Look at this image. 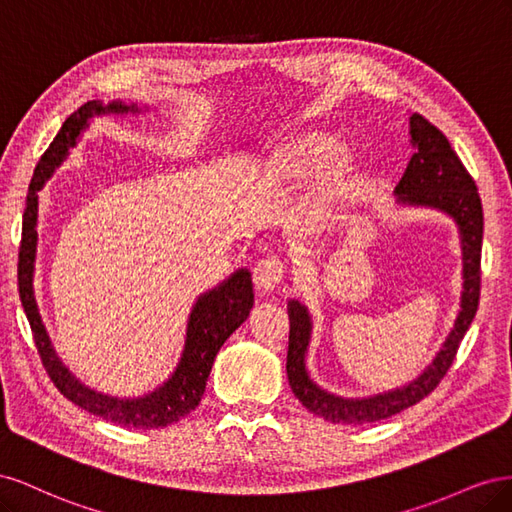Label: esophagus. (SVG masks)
I'll use <instances>...</instances> for the list:
<instances>
[{
    "mask_svg": "<svg viewBox=\"0 0 512 512\" xmlns=\"http://www.w3.org/2000/svg\"><path fill=\"white\" fill-rule=\"evenodd\" d=\"M286 273V265L280 258H265L254 267V284L258 290H275L282 284Z\"/></svg>",
    "mask_w": 512,
    "mask_h": 512,
    "instance_id": "obj_1",
    "label": "esophagus"
}]
</instances>
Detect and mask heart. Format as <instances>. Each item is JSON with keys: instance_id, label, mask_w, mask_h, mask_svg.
Masks as SVG:
<instances>
[{"instance_id": "b5f03b06", "label": "heart", "mask_w": 512, "mask_h": 512, "mask_svg": "<svg viewBox=\"0 0 512 512\" xmlns=\"http://www.w3.org/2000/svg\"><path fill=\"white\" fill-rule=\"evenodd\" d=\"M265 175L277 183H305L321 177L312 194V209L331 207L342 198L354 179V162L350 153L339 151L337 138L324 132H309L299 136L273 153L267 162Z\"/></svg>"}]
</instances>
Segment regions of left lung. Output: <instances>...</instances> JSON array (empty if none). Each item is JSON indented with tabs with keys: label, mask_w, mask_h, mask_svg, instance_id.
Wrapping results in <instances>:
<instances>
[{
	"label": "left lung",
	"mask_w": 512,
	"mask_h": 512,
	"mask_svg": "<svg viewBox=\"0 0 512 512\" xmlns=\"http://www.w3.org/2000/svg\"><path fill=\"white\" fill-rule=\"evenodd\" d=\"M410 134L416 147L404 177L395 188L399 203L436 207L451 215L461 232L463 245V297L455 329L448 335L433 363L404 389L367 399L335 397L309 380L305 371V350L309 344L307 309L299 301L288 303L290 335L286 371L292 393L301 404L324 421L365 425L399 414L425 399L451 369L463 335L470 329L480 299V250H483V205L472 175L461 164L448 138L423 115L410 117Z\"/></svg>",
	"instance_id": "left-lung-1"
}]
</instances>
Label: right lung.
Returning <instances> with one entry per match:
<instances>
[{"mask_svg":"<svg viewBox=\"0 0 512 512\" xmlns=\"http://www.w3.org/2000/svg\"><path fill=\"white\" fill-rule=\"evenodd\" d=\"M128 113L138 111V108L126 106L121 102L108 104L102 108L100 102H87L79 111L70 115L49 149L40 158L32 183L27 190V207L23 213V232H21V247H19V297L29 320V327L34 333V342L40 354V361L46 369V374L57 386V391L70 399L72 404L96 414L104 421H111L123 427L136 429H158L170 423H177L179 418L190 414L203 399L205 386L215 354L222 344L239 329L241 324L250 316L254 305V290H252V275L250 271L239 269L228 282L215 290L203 294L192 309L188 322V339H185V350L181 363L173 378H168L160 389L153 393L138 397V399H117L102 393L87 389L85 384L76 380L70 371L61 365L57 354L51 346V339L46 335L42 318L38 314V305L34 297V260H36V243H38V192L42 190L44 181L51 177L55 166L66 158L68 147L74 145L76 136L85 128L87 119L94 113Z\"/></svg>","mask_w":512,"mask_h":512,"instance_id":"right-lung-1","label":"right lung"}]
</instances>
